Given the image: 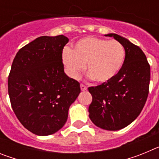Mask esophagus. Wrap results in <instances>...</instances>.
Wrapping results in <instances>:
<instances>
[{
    "label": "esophagus",
    "instance_id": "34e87169",
    "mask_svg": "<svg viewBox=\"0 0 159 159\" xmlns=\"http://www.w3.org/2000/svg\"><path fill=\"white\" fill-rule=\"evenodd\" d=\"M80 89L81 91H86L87 87L84 85V84H80Z\"/></svg>",
    "mask_w": 159,
    "mask_h": 159
}]
</instances>
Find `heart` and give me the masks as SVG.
<instances>
[{
    "instance_id": "obj_1",
    "label": "heart",
    "mask_w": 159,
    "mask_h": 159,
    "mask_svg": "<svg viewBox=\"0 0 159 159\" xmlns=\"http://www.w3.org/2000/svg\"><path fill=\"white\" fill-rule=\"evenodd\" d=\"M126 52L117 40L101 38H83L77 41L72 50L63 52V63L67 75L78 79L87 70L90 78L99 84L110 82L121 71L124 64Z\"/></svg>"
}]
</instances>
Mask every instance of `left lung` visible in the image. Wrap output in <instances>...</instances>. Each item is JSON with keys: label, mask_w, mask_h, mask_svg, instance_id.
I'll use <instances>...</instances> for the list:
<instances>
[{"label": "left lung", "mask_w": 159, "mask_h": 159, "mask_svg": "<svg viewBox=\"0 0 159 159\" xmlns=\"http://www.w3.org/2000/svg\"><path fill=\"white\" fill-rule=\"evenodd\" d=\"M121 43L126 57L121 71L110 82L88 91L92 102L88 111L92 123L99 128L118 130L124 128L139 116L149 93L150 65L139 47L116 33H109Z\"/></svg>", "instance_id": "obj_1"}]
</instances>
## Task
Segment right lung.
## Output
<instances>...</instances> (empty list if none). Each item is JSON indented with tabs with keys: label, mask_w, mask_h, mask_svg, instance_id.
<instances>
[{
	"label": "right lung",
	"mask_w": 159,
	"mask_h": 159,
	"mask_svg": "<svg viewBox=\"0 0 159 159\" xmlns=\"http://www.w3.org/2000/svg\"><path fill=\"white\" fill-rule=\"evenodd\" d=\"M68 40L64 35L40 36L20 49L12 62L8 80L12 110L36 135L62 128L80 93V84L64 70L62 52Z\"/></svg>",
	"instance_id": "right-lung-1"
}]
</instances>
